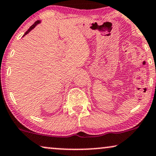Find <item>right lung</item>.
Wrapping results in <instances>:
<instances>
[{"mask_svg": "<svg viewBox=\"0 0 156 156\" xmlns=\"http://www.w3.org/2000/svg\"><path fill=\"white\" fill-rule=\"evenodd\" d=\"M41 23V21H40V20H37V21H36V22H35V23H33V24L32 25V26H31L30 27V28H29V29H28V30H27L26 33H25V34L23 35V36H26V34H28V33L29 32H30V31L31 30H33V28H35V27H36V26H37V25H38V23Z\"/></svg>", "mask_w": 156, "mask_h": 156, "instance_id": "1", "label": "right lung"}]
</instances>
